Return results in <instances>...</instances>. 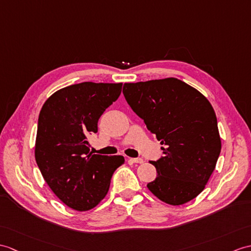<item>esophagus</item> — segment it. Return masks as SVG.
Instances as JSON below:
<instances>
[{
  "label": "esophagus",
  "mask_w": 251,
  "mask_h": 251,
  "mask_svg": "<svg viewBox=\"0 0 251 251\" xmlns=\"http://www.w3.org/2000/svg\"><path fill=\"white\" fill-rule=\"evenodd\" d=\"M128 161L131 162V164H143L142 158H129Z\"/></svg>",
  "instance_id": "esophagus-1"
}]
</instances>
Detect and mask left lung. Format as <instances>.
I'll list each match as a JSON object with an SVG mask.
<instances>
[{
  "mask_svg": "<svg viewBox=\"0 0 251 251\" xmlns=\"http://www.w3.org/2000/svg\"><path fill=\"white\" fill-rule=\"evenodd\" d=\"M123 94L164 151L152 161L157 177L148 188L171 205L195 199L212 176L221 150L212 104L176 78L125 83Z\"/></svg>",
  "mask_w": 251,
  "mask_h": 251,
  "instance_id": "8db88e82",
  "label": "left lung"
}]
</instances>
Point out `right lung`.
<instances>
[{
	"label": "right lung",
	"instance_id": "obj_1",
	"mask_svg": "<svg viewBox=\"0 0 251 251\" xmlns=\"http://www.w3.org/2000/svg\"><path fill=\"white\" fill-rule=\"evenodd\" d=\"M122 83L82 82L64 87L47 99L38 116L35 159L47 184L75 211L95 207L109 190L123 156L90 152L87 137L119 98Z\"/></svg>",
	"mask_w": 251,
	"mask_h": 251
}]
</instances>
